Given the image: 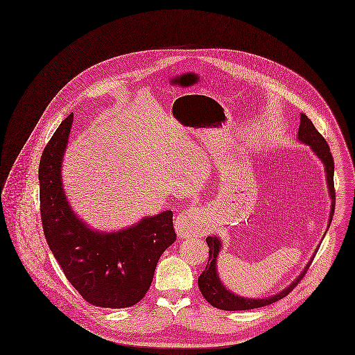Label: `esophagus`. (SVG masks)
Segmentation results:
<instances>
[{
	"mask_svg": "<svg viewBox=\"0 0 355 355\" xmlns=\"http://www.w3.org/2000/svg\"><path fill=\"white\" fill-rule=\"evenodd\" d=\"M174 226L180 237L189 239L193 236H203L206 233L205 210L199 206L189 207L184 213L177 215Z\"/></svg>",
	"mask_w": 355,
	"mask_h": 355,
	"instance_id": "34e87169",
	"label": "esophagus"
}]
</instances>
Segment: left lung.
Segmentation results:
<instances>
[{
	"label": "left lung",
	"instance_id": "1",
	"mask_svg": "<svg viewBox=\"0 0 355 355\" xmlns=\"http://www.w3.org/2000/svg\"><path fill=\"white\" fill-rule=\"evenodd\" d=\"M297 140L302 144H306L310 146V149L315 153V156L322 162L324 168H325V177H327V187L329 191V196H331V213H329V219H328V227L332 222L334 213H335V188H334V171H335V164H334V157L332 153L329 152V145L324 140V137L318 133V130L314 128L313 122L304 115L300 114V123H299V130H297ZM327 233V232H325ZM207 244H209V262L206 266V270L199 276V288L203 293V296L206 297V300L216 309L220 310H227V311H236V310H251V309H258V307H263L268 304H272L280 299H283L284 296H286L295 286L299 283L304 273L307 272L311 261L314 259V255L317 254V250L314 251L313 257L310 258V261L307 262V265L304 266V269L300 272V275L289 284L286 288H284L283 291L272 295V296H266V297H244L240 295H236L234 292H232L230 289H227L223 283L220 282L219 276H218V255L220 252L222 248V241L219 237L216 236H209L206 239Z\"/></svg>",
	"mask_w": 355,
	"mask_h": 355
}]
</instances>
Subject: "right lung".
Here are the masks:
<instances>
[{
    "mask_svg": "<svg viewBox=\"0 0 355 355\" xmlns=\"http://www.w3.org/2000/svg\"><path fill=\"white\" fill-rule=\"evenodd\" d=\"M70 114L40 162L41 219L48 245L67 280L90 304L123 309L139 303L152 283L160 255L177 239L173 211L142 216L116 232H101L73 213L62 181L71 133Z\"/></svg>",
    "mask_w": 355,
    "mask_h": 355,
    "instance_id": "add662e5",
    "label": "right lung"
}]
</instances>
